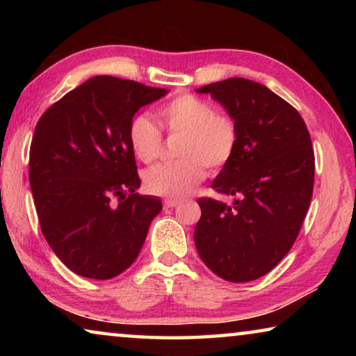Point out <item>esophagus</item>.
Instances as JSON below:
<instances>
[{
    "label": "esophagus",
    "mask_w": 356,
    "mask_h": 356,
    "mask_svg": "<svg viewBox=\"0 0 356 356\" xmlns=\"http://www.w3.org/2000/svg\"><path fill=\"white\" fill-rule=\"evenodd\" d=\"M177 204H179V201H176V200H165V207L166 209L177 207Z\"/></svg>",
    "instance_id": "obj_1"
}]
</instances>
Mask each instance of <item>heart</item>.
<instances>
[{"instance_id":"b5f03b06","label":"heart","mask_w":356,"mask_h":356,"mask_svg":"<svg viewBox=\"0 0 356 356\" xmlns=\"http://www.w3.org/2000/svg\"><path fill=\"white\" fill-rule=\"evenodd\" d=\"M168 134L180 135L176 147L179 160L161 163L144 172L147 191L168 200H180L196 188L207 168L218 171L234 159L238 147V125L226 113H216L209 102L191 94H180L155 110ZM129 143L143 163H154L161 152L160 129L144 114L129 124Z\"/></svg>"}]
</instances>
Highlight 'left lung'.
Returning a JSON list of instances; mask_svg holds the SVG:
<instances>
[{"label":"left lung","instance_id":"left-lung-1","mask_svg":"<svg viewBox=\"0 0 356 356\" xmlns=\"http://www.w3.org/2000/svg\"><path fill=\"white\" fill-rule=\"evenodd\" d=\"M210 94L238 125L234 159L212 182L234 206L200 197L195 243L220 278L246 282L281 262L298 237L314 188V149L303 118L264 84L229 78L196 89Z\"/></svg>","mask_w":356,"mask_h":356}]
</instances>
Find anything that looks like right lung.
Wrapping results in <instances>:
<instances>
[{"label":"right lung","instance_id":"1","mask_svg":"<svg viewBox=\"0 0 356 356\" xmlns=\"http://www.w3.org/2000/svg\"><path fill=\"white\" fill-rule=\"evenodd\" d=\"M166 89L94 76L35 125L29 185L48 245L72 272L110 280L135 262L161 201L140 196L129 124ZM113 199L118 202L114 204Z\"/></svg>","mask_w":356,"mask_h":356}]
</instances>
